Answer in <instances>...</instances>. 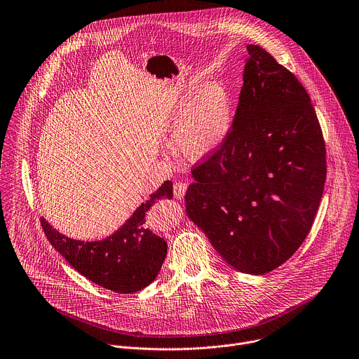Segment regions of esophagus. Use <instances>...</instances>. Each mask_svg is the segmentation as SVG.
I'll return each mask as SVG.
<instances>
[{"instance_id": "34e87169", "label": "esophagus", "mask_w": 359, "mask_h": 359, "mask_svg": "<svg viewBox=\"0 0 359 359\" xmlns=\"http://www.w3.org/2000/svg\"><path fill=\"white\" fill-rule=\"evenodd\" d=\"M186 190H187V183H183V182H179V183H175L173 186V194L177 200L183 198L184 194H186Z\"/></svg>"}]
</instances>
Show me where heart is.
I'll return each instance as SVG.
<instances>
[{"instance_id":"1","label":"heart","mask_w":359,"mask_h":359,"mask_svg":"<svg viewBox=\"0 0 359 359\" xmlns=\"http://www.w3.org/2000/svg\"><path fill=\"white\" fill-rule=\"evenodd\" d=\"M232 121L233 103L229 90L222 83L208 82L180 100L168 128L176 131L177 148L183 156L200 161L224 144Z\"/></svg>"}]
</instances>
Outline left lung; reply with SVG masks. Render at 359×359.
Instances as JSON below:
<instances>
[{
  "label": "left lung",
  "instance_id": "8db88e82",
  "mask_svg": "<svg viewBox=\"0 0 359 359\" xmlns=\"http://www.w3.org/2000/svg\"><path fill=\"white\" fill-rule=\"evenodd\" d=\"M231 131L194 165L186 212L241 273L266 274L306 239L326 182V145L298 78L249 44Z\"/></svg>",
  "mask_w": 359,
  "mask_h": 359
}]
</instances>
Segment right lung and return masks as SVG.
<instances>
[{"mask_svg":"<svg viewBox=\"0 0 359 359\" xmlns=\"http://www.w3.org/2000/svg\"><path fill=\"white\" fill-rule=\"evenodd\" d=\"M172 197L173 184L166 180L117 232L99 242L69 239L43 217L40 224L51 246L85 278L117 294H134L155 280L168 252L166 242L147 228L145 215L158 200Z\"/></svg>","mask_w":359,"mask_h":359,"instance_id":"obj_1","label":"right lung"}]
</instances>
